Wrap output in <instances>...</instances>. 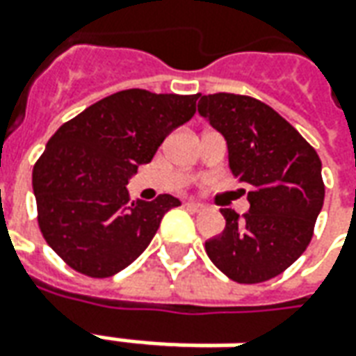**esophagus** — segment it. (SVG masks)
Returning <instances> with one entry per match:
<instances>
[{
    "instance_id": "esophagus-1",
    "label": "esophagus",
    "mask_w": 356,
    "mask_h": 356,
    "mask_svg": "<svg viewBox=\"0 0 356 356\" xmlns=\"http://www.w3.org/2000/svg\"><path fill=\"white\" fill-rule=\"evenodd\" d=\"M185 207L191 210H195V212H200V210H204V204L202 202H198V200H187L185 202Z\"/></svg>"
}]
</instances>
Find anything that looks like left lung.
<instances>
[{"label":"left lung","mask_w":356,"mask_h":356,"mask_svg":"<svg viewBox=\"0 0 356 356\" xmlns=\"http://www.w3.org/2000/svg\"><path fill=\"white\" fill-rule=\"evenodd\" d=\"M198 115L224 136L229 171L249 187V212L239 218L222 209L226 228L204 243L207 253L236 282L273 279L310 243L325 197L320 156L275 108L253 97L198 95Z\"/></svg>","instance_id":"obj_1"}]
</instances>
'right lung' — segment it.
I'll use <instances>...</instances> for the list:
<instances>
[{
	"mask_svg": "<svg viewBox=\"0 0 356 356\" xmlns=\"http://www.w3.org/2000/svg\"><path fill=\"white\" fill-rule=\"evenodd\" d=\"M198 95L124 89L58 128L33 169L38 226L48 245L81 275L113 277L142 255L171 195L128 198V181L149 163L175 128L197 111Z\"/></svg>",
	"mask_w": 356,
	"mask_h": 356,
	"instance_id": "right-lung-1",
	"label": "right lung"
}]
</instances>
